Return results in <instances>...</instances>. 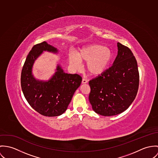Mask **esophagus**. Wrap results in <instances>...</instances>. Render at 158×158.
I'll return each mask as SVG.
<instances>
[{
    "mask_svg": "<svg viewBox=\"0 0 158 158\" xmlns=\"http://www.w3.org/2000/svg\"><path fill=\"white\" fill-rule=\"evenodd\" d=\"M88 82V80L87 79H85V78H83L82 79V84H87Z\"/></svg>",
    "mask_w": 158,
    "mask_h": 158,
    "instance_id": "obj_1",
    "label": "esophagus"
}]
</instances>
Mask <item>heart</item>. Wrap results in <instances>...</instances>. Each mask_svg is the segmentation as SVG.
Returning a JSON list of instances; mask_svg holds the SVG:
<instances>
[{
    "instance_id": "1",
    "label": "heart",
    "mask_w": 158,
    "mask_h": 158,
    "mask_svg": "<svg viewBox=\"0 0 158 158\" xmlns=\"http://www.w3.org/2000/svg\"><path fill=\"white\" fill-rule=\"evenodd\" d=\"M111 50L100 44H91L82 48L77 54L69 56L71 65L76 69H80L81 62H87L86 69L91 75H99L107 68L111 59Z\"/></svg>"
}]
</instances>
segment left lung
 <instances>
[{"mask_svg":"<svg viewBox=\"0 0 158 158\" xmlns=\"http://www.w3.org/2000/svg\"><path fill=\"white\" fill-rule=\"evenodd\" d=\"M118 52L113 65L89 81V101L98 114L111 116L126 110L139 88L137 61L131 50L118 42Z\"/></svg>","mask_w":158,"mask_h":158,"instance_id":"left-lung-1","label":"left lung"}]
</instances>
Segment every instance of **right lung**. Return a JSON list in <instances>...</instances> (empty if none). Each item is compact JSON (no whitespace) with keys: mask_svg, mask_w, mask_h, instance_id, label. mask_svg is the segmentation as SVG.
I'll return each instance as SVG.
<instances>
[{"mask_svg":"<svg viewBox=\"0 0 158 158\" xmlns=\"http://www.w3.org/2000/svg\"><path fill=\"white\" fill-rule=\"evenodd\" d=\"M43 51L57 52L56 48L45 41L34 45L22 70L21 87L27 102L37 112L45 116H57L67 110L82 79L77 74L64 73L58 65L57 71L48 82L37 81L31 74L32 67Z\"/></svg>","mask_w":158,"mask_h":158,"instance_id":"right-lung-1","label":"right lung"}]
</instances>
